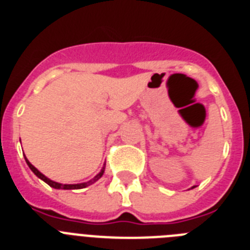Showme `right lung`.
Segmentation results:
<instances>
[{"label":"right lung","mask_w":250,"mask_h":250,"mask_svg":"<svg viewBox=\"0 0 250 250\" xmlns=\"http://www.w3.org/2000/svg\"><path fill=\"white\" fill-rule=\"evenodd\" d=\"M25 159H26V158H25ZM26 163H27V165H28V167H30V169L32 170V171H34V173H35V175H36V176H39L40 179H42L43 182H45V183H47V184L50 185V187L55 188V189H83V188L89 187V185L94 184V183L96 182V180H99V179H100L101 176H103V174H104V170H105V167H103V170H101L100 173H99L98 175L95 176L94 179H91V180H90V182H87V183H81V184H60V183L52 182V180H50V179H48V178H46V176L43 175V174H41V173H40L39 170H37L36 167H34V165L31 164V163H30V161L27 160V159H26Z\"/></svg>","instance_id":"right-lung-1"}]
</instances>
